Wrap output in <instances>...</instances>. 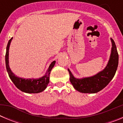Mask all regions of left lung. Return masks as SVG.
I'll list each match as a JSON object with an SVG mask.
<instances>
[{
    "label": "left lung",
    "mask_w": 123,
    "mask_h": 123,
    "mask_svg": "<svg viewBox=\"0 0 123 123\" xmlns=\"http://www.w3.org/2000/svg\"><path fill=\"white\" fill-rule=\"evenodd\" d=\"M110 58L106 68L97 74L90 78L76 79L68 69L69 80L76 91L82 93H97L108 85L115 76L118 66V54L117 46L112 39Z\"/></svg>",
    "instance_id": "obj_1"
}]
</instances>
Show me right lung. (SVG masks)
I'll return each instance as SVG.
<instances>
[{
  "label": "right lung",
  "instance_id": "add662e5",
  "mask_svg": "<svg viewBox=\"0 0 123 123\" xmlns=\"http://www.w3.org/2000/svg\"><path fill=\"white\" fill-rule=\"evenodd\" d=\"M12 38L9 40L6 46V51L5 54V64H6V71L8 72V76L11 80L12 81L15 86L18 89L26 93H39L45 90L49 82V77L50 71L54 65L55 63V61H54L49 66L48 70L47 71L46 74L44 76L39 78L38 79H23L16 76L10 70V68L8 65V50Z\"/></svg>",
  "mask_w": 123,
  "mask_h": 123
}]
</instances>
